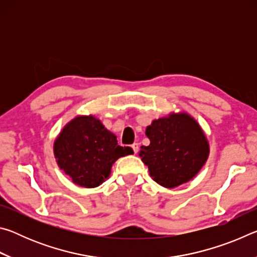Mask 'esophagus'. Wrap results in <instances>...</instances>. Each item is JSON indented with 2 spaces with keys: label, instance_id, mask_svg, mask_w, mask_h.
Masks as SVG:
<instances>
[{
  "label": "esophagus",
  "instance_id": "1",
  "mask_svg": "<svg viewBox=\"0 0 257 257\" xmlns=\"http://www.w3.org/2000/svg\"><path fill=\"white\" fill-rule=\"evenodd\" d=\"M132 149L134 150V153L136 154L138 152V144H137V143H134V144L132 145Z\"/></svg>",
  "mask_w": 257,
  "mask_h": 257
}]
</instances>
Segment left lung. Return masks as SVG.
<instances>
[{"mask_svg":"<svg viewBox=\"0 0 257 257\" xmlns=\"http://www.w3.org/2000/svg\"><path fill=\"white\" fill-rule=\"evenodd\" d=\"M145 134L151 143L141 147L139 156L149 167L152 179L165 188L193 179L210 154L203 129L186 112L153 120Z\"/></svg>","mask_w":257,"mask_h":257,"instance_id":"obj_1","label":"left lung"}]
</instances>
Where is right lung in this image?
I'll list each match as a JSON object with an SVG mask.
<instances>
[{"label":"right lung","mask_w":257,"mask_h":257,"mask_svg":"<svg viewBox=\"0 0 257 257\" xmlns=\"http://www.w3.org/2000/svg\"><path fill=\"white\" fill-rule=\"evenodd\" d=\"M53 152L61 170L85 188L101 185L116 160L134 153L130 147L118 145L115 135L92 114L77 115L64 125Z\"/></svg>","instance_id":"add662e5"}]
</instances>
